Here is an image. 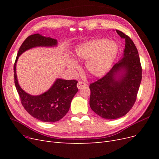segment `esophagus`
Returning a JSON list of instances; mask_svg holds the SVG:
<instances>
[{"instance_id": "esophagus-1", "label": "esophagus", "mask_w": 159, "mask_h": 159, "mask_svg": "<svg viewBox=\"0 0 159 159\" xmlns=\"http://www.w3.org/2000/svg\"><path fill=\"white\" fill-rule=\"evenodd\" d=\"M86 85V83L84 82V81H78V84H77V87H78V89H81L82 87H84V86H85Z\"/></svg>"}]
</instances>
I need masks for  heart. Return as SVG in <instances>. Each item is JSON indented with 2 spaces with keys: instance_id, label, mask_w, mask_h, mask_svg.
<instances>
[{
  "instance_id": "1",
  "label": "heart",
  "mask_w": 159,
  "mask_h": 159,
  "mask_svg": "<svg viewBox=\"0 0 159 159\" xmlns=\"http://www.w3.org/2000/svg\"><path fill=\"white\" fill-rule=\"evenodd\" d=\"M118 53V47L113 42L107 39L93 40L79 45L75 50L74 58L77 61L88 60L85 70L93 77L105 75L112 66ZM68 67L77 68V64L70 60Z\"/></svg>"
}]
</instances>
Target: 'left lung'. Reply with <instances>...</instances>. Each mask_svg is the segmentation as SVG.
<instances>
[{
    "instance_id": "1",
    "label": "left lung",
    "mask_w": 159,
    "mask_h": 159,
    "mask_svg": "<svg viewBox=\"0 0 159 159\" xmlns=\"http://www.w3.org/2000/svg\"><path fill=\"white\" fill-rule=\"evenodd\" d=\"M125 40L122 58L103 78L91 84L89 105L99 116L115 119L132 108L142 79V68L137 48L125 34L116 30Z\"/></svg>"
}]
</instances>
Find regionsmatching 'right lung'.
I'll use <instances>...</instances> for the list:
<instances>
[{
	"mask_svg": "<svg viewBox=\"0 0 159 159\" xmlns=\"http://www.w3.org/2000/svg\"><path fill=\"white\" fill-rule=\"evenodd\" d=\"M57 40L35 34L26 38L19 48L14 65V84L26 111L32 117L43 122H56L63 118L68 112L71 100L78 92V81L57 79L45 93L32 95L25 92L19 85L16 72V62L23 52L35 47H54Z\"/></svg>",
	"mask_w": 159,
	"mask_h": 159,
	"instance_id": "obj_1",
	"label": "right lung"
}]
</instances>
